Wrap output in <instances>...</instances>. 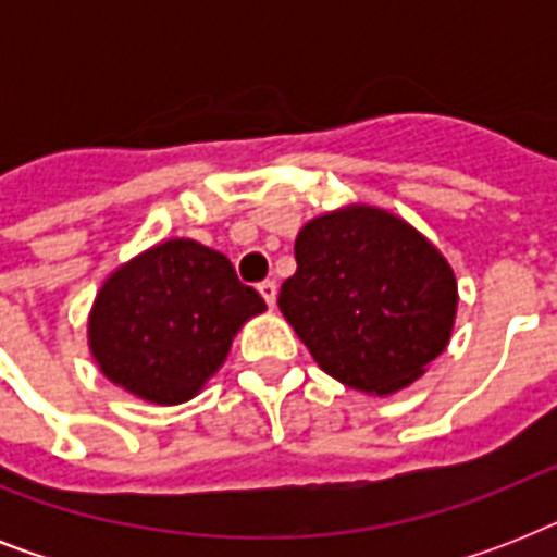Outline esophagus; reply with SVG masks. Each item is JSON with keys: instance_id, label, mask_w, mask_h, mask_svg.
<instances>
[{"instance_id": "obj_1", "label": "esophagus", "mask_w": 557, "mask_h": 557, "mask_svg": "<svg viewBox=\"0 0 557 557\" xmlns=\"http://www.w3.org/2000/svg\"><path fill=\"white\" fill-rule=\"evenodd\" d=\"M260 295H262V300L269 304V309H274V306H277V283H274V280H265V283H260Z\"/></svg>"}]
</instances>
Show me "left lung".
Segmentation results:
<instances>
[{"label": "left lung", "instance_id": "left-lung-1", "mask_svg": "<svg viewBox=\"0 0 557 557\" xmlns=\"http://www.w3.org/2000/svg\"><path fill=\"white\" fill-rule=\"evenodd\" d=\"M280 312L326 375L364 396L422 379L457 323V274L445 253L393 210L349 201L309 219Z\"/></svg>", "mask_w": 557, "mask_h": 557}]
</instances>
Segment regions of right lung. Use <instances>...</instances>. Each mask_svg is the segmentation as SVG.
<instances>
[{
    "instance_id": "1",
    "label": "right lung",
    "mask_w": 557,
    "mask_h": 557,
    "mask_svg": "<svg viewBox=\"0 0 557 557\" xmlns=\"http://www.w3.org/2000/svg\"><path fill=\"white\" fill-rule=\"evenodd\" d=\"M265 312L225 253L173 236L121 262L100 283L86 318L98 370L150 405H182L205 389L236 332Z\"/></svg>"
}]
</instances>
